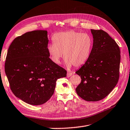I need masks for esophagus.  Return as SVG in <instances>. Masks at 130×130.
<instances>
[{"instance_id": "obj_1", "label": "esophagus", "mask_w": 130, "mask_h": 130, "mask_svg": "<svg viewBox=\"0 0 130 130\" xmlns=\"http://www.w3.org/2000/svg\"><path fill=\"white\" fill-rule=\"evenodd\" d=\"M72 74H72V72H68L67 73V77H70V76H72Z\"/></svg>"}]
</instances>
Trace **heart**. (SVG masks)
<instances>
[{"instance_id":"heart-1","label":"heart","mask_w":130,"mask_h":130,"mask_svg":"<svg viewBox=\"0 0 130 130\" xmlns=\"http://www.w3.org/2000/svg\"><path fill=\"white\" fill-rule=\"evenodd\" d=\"M53 43L47 46L51 60L59 64L63 56L68 68L80 67L88 62L90 57L93 39L89 34L69 30L57 33L52 37Z\"/></svg>"}]
</instances>
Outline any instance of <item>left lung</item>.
Instances as JSON below:
<instances>
[{
    "label": "left lung",
    "instance_id": "obj_1",
    "mask_svg": "<svg viewBox=\"0 0 130 130\" xmlns=\"http://www.w3.org/2000/svg\"><path fill=\"white\" fill-rule=\"evenodd\" d=\"M93 45L89 60L77 70L81 82L75 90L86 101H100L110 93L119 77L121 52L119 46L107 32L91 29Z\"/></svg>",
    "mask_w": 130,
    "mask_h": 130
}]
</instances>
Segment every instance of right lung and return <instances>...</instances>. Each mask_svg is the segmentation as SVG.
<instances>
[{
  "label": "right lung",
  "instance_id": "right-lung-1",
  "mask_svg": "<svg viewBox=\"0 0 130 130\" xmlns=\"http://www.w3.org/2000/svg\"><path fill=\"white\" fill-rule=\"evenodd\" d=\"M47 34L45 30H36L16 37L6 57L5 72L12 91L31 105L46 102L57 79L67 76V71L49 57Z\"/></svg>",
  "mask_w": 130,
  "mask_h": 130
}]
</instances>
